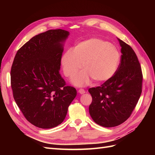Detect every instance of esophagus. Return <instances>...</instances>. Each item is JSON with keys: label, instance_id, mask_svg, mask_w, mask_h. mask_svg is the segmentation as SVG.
<instances>
[{"label": "esophagus", "instance_id": "obj_1", "mask_svg": "<svg viewBox=\"0 0 155 155\" xmlns=\"http://www.w3.org/2000/svg\"><path fill=\"white\" fill-rule=\"evenodd\" d=\"M78 93L81 94H83L85 93V91L83 89V88H81V89L78 90Z\"/></svg>", "mask_w": 155, "mask_h": 155}]
</instances>
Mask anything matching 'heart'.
Returning a JSON list of instances; mask_svg holds the SVG:
<instances>
[{"label":"heart","instance_id":"1","mask_svg":"<svg viewBox=\"0 0 155 155\" xmlns=\"http://www.w3.org/2000/svg\"><path fill=\"white\" fill-rule=\"evenodd\" d=\"M120 62V54L116 47L100 38H91L79 42L72 51L68 50L62 55L61 64L66 77L72 78V83L83 86L93 79L101 83L113 77Z\"/></svg>","mask_w":155,"mask_h":155}]
</instances>
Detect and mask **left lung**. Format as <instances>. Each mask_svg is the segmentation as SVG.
<instances>
[{
  "label": "left lung",
  "instance_id": "1",
  "mask_svg": "<svg viewBox=\"0 0 155 155\" xmlns=\"http://www.w3.org/2000/svg\"><path fill=\"white\" fill-rule=\"evenodd\" d=\"M118 40L122 55L116 73L101 86L88 89L93 98L91 117L104 127H117L126 121L142 93L143 73L137 56L129 45Z\"/></svg>",
  "mask_w": 155,
  "mask_h": 155
}]
</instances>
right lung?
<instances>
[{
  "label": "right lung",
  "instance_id": "1",
  "mask_svg": "<svg viewBox=\"0 0 155 155\" xmlns=\"http://www.w3.org/2000/svg\"><path fill=\"white\" fill-rule=\"evenodd\" d=\"M69 32L55 29L36 35L16 52L11 71L13 97L29 123L51 128L62 123L77 95L60 74L63 42Z\"/></svg>",
  "mask_w": 155,
  "mask_h": 155
}]
</instances>
